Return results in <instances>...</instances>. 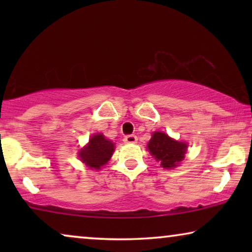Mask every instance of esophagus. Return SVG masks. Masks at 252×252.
Listing matches in <instances>:
<instances>
[{"label": "esophagus", "mask_w": 252, "mask_h": 252, "mask_svg": "<svg viewBox=\"0 0 252 252\" xmlns=\"http://www.w3.org/2000/svg\"><path fill=\"white\" fill-rule=\"evenodd\" d=\"M124 142L127 144H132L137 142V137L135 135H126L124 137Z\"/></svg>", "instance_id": "34e87169"}]
</instances>
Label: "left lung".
Instances as JSON below:
<instances>
[{
    "label": "left lung",
    "instance_id": "obj_1",
    "mask_svg": "<svg viewBox=\"0 0 252 252\" xmlns=\"http://www.w3.org/2000/svg\"><path fill=\"white\" fill-rule=\"evenodd\" d=\"M147 147L161 167L173 168L185 159L188 144L172 139L163 132H155Z\"/></svg>",
    "mask_w": 252,
    "mask_h": 252
}]
</instances>
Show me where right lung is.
<instances>
[{"mask_svg":"<svg viewBox=\"0 0 252 252\" xmlns=\"http://www.w3.org/2000/svg\"><path fill=\"white\" fill-rule=\"evenodd\" d=\"M115 151V143L105 139L103 134H94L87 146L79 150L78 156L82 163L87 165L92 170H99L108 163Z\"/></svg>","mask_w":252,"mask_h":252,"instance_id":"right-lung-1","label":"right lung"}]
</instances>
